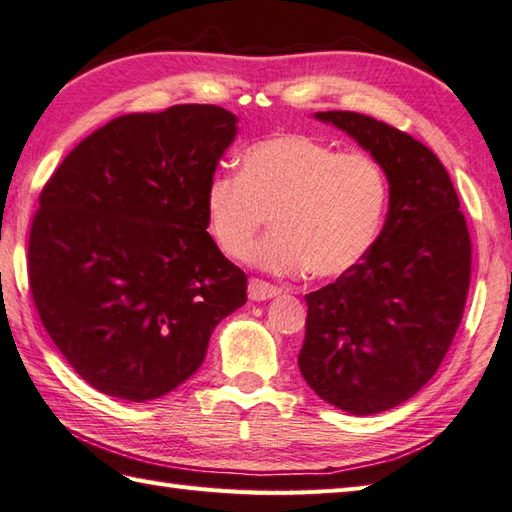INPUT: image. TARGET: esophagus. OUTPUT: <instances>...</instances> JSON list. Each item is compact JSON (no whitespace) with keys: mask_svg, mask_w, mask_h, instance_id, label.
I'll list each match as a JSON object with an SVG mask.
<instances>
[{"mask_svg":"<svg viewBox=\"0 0 512 512\" xmlns=\"http://www.w3.org/2000/svg\"><path fill=\"white\" fill-rule=\"evenodd\" d=\"M279 295V288L268 284L264 279H250L248 281V297L253 301H266V299H273Z\"/></svg>","mask_w":512,"mask_h":512,"instance_id":"obj_1","label":"esophagus"}]
</instances>
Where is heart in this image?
<instances>
[{
    "instance_id": "b5f03b06",
    "label": "heart",
    "mask_w": 512,
    "mask_h": 512,
    "mask_svg": "<svg viewBox=\"0 0 512 512\" xmlns=\"http://www.w3.org/2000/svg\"><path fill=\"white\" fill-rule=\"evenodd\" d=\"M387 193V173L369 154L281 134L248 147L239 173H215L204 189V217L215 246L242 259L270 214L276 228L250 251V264L339 277L372 248Z\"/></svg>"
}]
</instances>
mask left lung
I'll return each instance as SVG.
<instances>
[{"label":"left lung","instance_id":"1","mask_svg":"<svg viewBox=\"0 0 512 512\" xmlns=\"http://www.w3.org/2000/svg\"><path fill=\"white\" fill-rule=\"evenodd\" d=\"M383 165L385 226L334 284L306 295L299 369L317 396L354 416L380 413L429 383L460 328L471 237L438 156L372 116L317 112Z\"/></svg>","mask_w":512,"mask_h":512}]
</instances>
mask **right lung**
I'll return each instance as SVG.
<instances>
[{
    "mask_svg": "<svg viewBox=\"0 0 512 512\" xmlns=\"http://www.w3.org/2000/svg\"><path fill=\"white\" fill-rule=\"evenodd\" d=\"M237 134L217 105L127 114L76 145L39 195L28 279L65 361L145 402L198 372L246 275L206 233L204 189Z\"/></svg>",
    "mask_w": 512,
    "mask_h": 512,
    "instance_id": "obj_1",
    "label": "right lung"
}]
</instances>
